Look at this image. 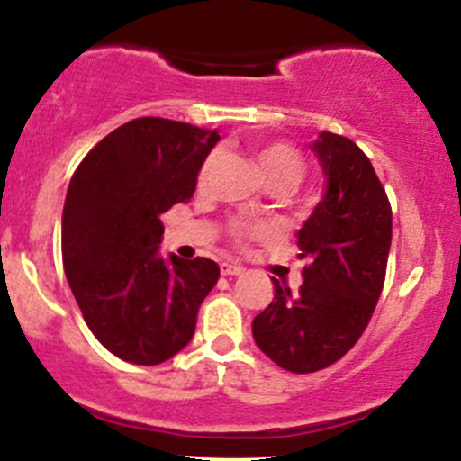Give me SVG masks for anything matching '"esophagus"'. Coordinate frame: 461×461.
I'll list each match as a JSON object with an SVG mask.
<instances>
[{
  "label": "esophagus",
  "instance_id": "obj_1",
  "mask_svg": "<svg viewBox=\"0 0 461 461\" xmlns=\"http://www.w3.org/2000/svg\"><path fill=\"white\" fill-rule=\"evenodd\" d=\"M242 271H245V268L240 267V264H236V262H223L221 264V275H240Z\"/></svg>",
  "mask_w": 461,
  "mask_h": 461
}]
</instances>
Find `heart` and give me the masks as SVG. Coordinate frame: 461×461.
Masks as SVG:
<instances>
[{
	"label": "heart",
	"instance_id": "b5f03b06",
	"mask_svg": "<svg viewBox=\"0 0 461 461\" xmlns=\"http://www.w3.org/2000/svg\"><path fill=\"white\" fill-rule=\"evenodd\" d=\"M212 164H214V156L205 160L203 168H201V179L208 176ZM256 164L264 182L284 184V186L288 188L297 186L301 179H303V173H305L303 158L299 156V151L294 149V147L285 145V142H273V145H267L264 149L258 151ZM264 234H267V227L260 223L236 221V223L231 225V236H234L238 242L249 240V238H260Z\"/></svg>",
	"mask_w": 461,
	"mask_h": 461
}]
</instances>
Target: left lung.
Wrapping results in <instances>:
<instances>
[{
    "mask_svg": "<svg viewBox=\"0 0 461 461\" xmlns=\"http://www.w3.org/2000/svg\"><path fill=\"white\" fill-rule=\"evenodd\" d=\"M310 149L325 190L297 231L303 284L293 294L273 277L271 305L251 325L256 345L290 373L331 366L356 345L382 294L393 240L385 190L356 142L321 131Z\"/></svg>",
    "mask_w": 461,
    "mask_h": 461,
    "instance_id": "obj_1",
    "label": "left lung"
}]
</instances>
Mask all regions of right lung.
Wrapping results in <instances>:
<instances>
[{"mask_svg": "<svg viewBox=\"0 0 461 461\" xmlns=\"http://www.w3.org/2000/svg\"><path fill=\"white\" fill-rule=\"evenodd\" d=\"M216 130L142 116L79 162L62 210V264L84 321L116 357L167 362L188 345L219 279L208 258L160 253V214L193 197Z\"/></svg>", "mask_w": 461, "mask_h": 461, "instance_id": "right-lung-1", "label": "right lung"}]
</instances>
